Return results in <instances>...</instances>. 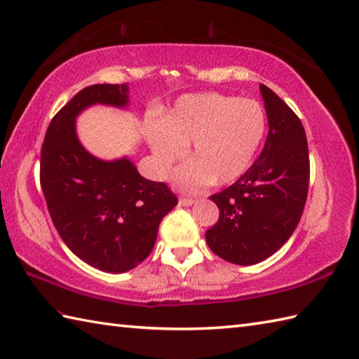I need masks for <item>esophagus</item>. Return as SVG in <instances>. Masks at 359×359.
Listing matches in <instances>:
<instances>
[{"label": "esophagus", "instance_id": "1", "mask_svg": "<svg viewBox=\"0 0 359 359\" xmlns=\"http://www.w3.org/2000/svg\"><path fill=\"white\" fill-rule=\"evenodd\" d=\"M193 203H194L193 198H180L179 199V205L180 207H189V205H193Z\"/></svg>", "mask_w": 359, "mask_h": 359}]
</instances>
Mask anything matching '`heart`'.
<instances>
[{
    "label": "heart",
    "mask_w": 359,
    "mask_h": 359,
    "mask_svg": "<svg viewBox=\"0 0 359 359\" xmlns=\"http://www.w3.org/2000/svg\"><path fill=\"white\" fill-rule=\"evenodd\" d=\"M266 132L262 105L219 93L180 96L160 119H147L144 133L157 172L165 177L191 143L193 160L175 170L174 184L198 191L208 184H233L249 170Z\"/></svg>",
    "instance_id": "obj_1"
}]
</instances>
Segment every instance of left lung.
Here are the masks:
<instances>
[{"label": "left lung", "instance_id": "obj_1", "mask_svg": "<svg viewBox=\"0 0 359 359\" xmlns=\"http://www.w3.org/2000/svg\"><path fill=\"white\" fill-rule=\"evenodd\" d=\"M269 132L259 157L233 185L210 196L219 219L205 233L208 248L233 264H255L282 248L304 213L310 154L299 116L259 86Z\"/></svg>", "mask_w": 359, "mask_h": 359}]
</instances>
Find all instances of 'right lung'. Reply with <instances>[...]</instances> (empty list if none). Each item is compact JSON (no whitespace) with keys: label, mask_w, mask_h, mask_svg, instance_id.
I'll use <instances>...</instances> for the list:
<instances>
[{"label":"right lung","mask_w":359,"mask_h":359,"mask_svg":"<svg viewBox=\"0 0 359 359\" xmlns=\"http://www.w3.org/2000/svg\"><path fill=\"white\" fill-rule=\"evenodd\" d=\"M128 91L126 83L81 90L51 119L40 157V185L63 243L82 262L114 273L147 258L161 219L177 205L166 184L142 177L129 158L100 160L77 140L74 119L83 109L124 107Z\"/></svg>","instance_id":"1"}]
</instances>
